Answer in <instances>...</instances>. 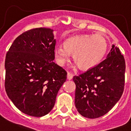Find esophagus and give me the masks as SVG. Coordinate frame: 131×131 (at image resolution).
<instances>
[{
  "mask_svg": "<svg viewBox=\"0 0 131 131\" xmlns=\"http://www.w3.org/2000/svg\"><path fill=\"white\" fill-rule=\"evenodd\" d=\"M73 75L71 73H67V79L69 80H71L73 79Z\"/></svg>",
  "mask_w": 131,
  "mask_h": 131,
  "instance_id": "esophagus-1",
  "label": "esophagus"
}]
</instances>
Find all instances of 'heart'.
<instances>
[{
    "mask_svg": "<svg viewBox=\"0 0 131 131\" xmlns=\"http://www.w3.org/2000/svg\"><path fill=\"white\" fill-rule=\"evenodd\" d=\"M107 49V41L100 35H79L70 37L64 45L54 49V56L58 64L64 66L73 53L74 60L83 69L97 65L103 59Z\"/></svg>",
    "mask_w": 131,
    "mask_h": 131,
    "instance_id": "obj_1",
    "label": "heart"
}]
</instances>
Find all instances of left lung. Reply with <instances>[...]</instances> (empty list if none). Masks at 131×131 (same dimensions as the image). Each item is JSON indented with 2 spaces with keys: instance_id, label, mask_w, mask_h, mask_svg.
Wrapping results in <instances>:
<instances>
[{
  "instance_id": "obj_1",
  "label": "left lung",
  "mask_w": 131,
  "mask_h": 131,
  "mask_svg": "<svg viewBox=\"0 0 131 131\" xmlns=\"http://www.w3.org/2000/svg\"><path fill=\"white\" fill-rule=\"evenodd\" d=\"M126 64L118 47L112 49L103 61L84 73L74 76L75 104L88 118H97L112 110L124 91Z\"/></svg>"
}]
</instances>
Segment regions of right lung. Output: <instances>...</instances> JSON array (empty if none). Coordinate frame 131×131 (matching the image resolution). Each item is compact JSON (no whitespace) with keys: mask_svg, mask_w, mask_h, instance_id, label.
<instances>
[{"mask_svg":"<svg viewBox=\"0 0 131 131\" xmlns=\"http://www.w3.org/2000/svg\"><path fill=\"white\" fill-rule=\"evenodd\" d=\"M53 30L37 28L18 36L5 58V87L15 107L28 116L41 117L54 106L67 72L53 62Z\"/></svg>","mask_w":131,"mask_h":131,"instance_id":"obj_1","label":"right lung"}]
</instances>
